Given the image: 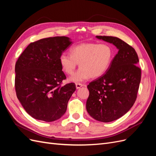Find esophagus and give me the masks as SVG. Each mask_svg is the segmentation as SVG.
Instances as JSON below:
<instances>
[{
  "mask_svg": "<svg viewBox=\"0 0 156 156\" xmlns=\"http://www.w3.org/2000/svg\"><path fill=\"white\" fill-rule=\"evenodd\" d=\"M75 86H76L77 89H79V88H80L81 87H83L84 84H81V83H76V84H75Z\"/></svg>",
  "mask_w": 156,
  "mask_h": 156,
  "instance_id": "esophagus-1",
  "label": "esophagus"
}]
</instances>
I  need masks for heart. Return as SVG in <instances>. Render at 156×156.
I'll return each instance as SVG.
<instances>
[{"instance_id": "obj_1", "label": "heart", "mask_w": 156, "mask_h": 156, "mask_svg": "<svg viewBox=\"0 0 156 156\" xmlns=\"http://www.w3.org/2000/svg\"><path fill=\"white\" fill-rule=\"evenodd\" d=\"M70 54L62 53L59 61L64 72L69 75L74 73L79 63L80 68L70 78L75 83L101 76L109 68L114 56L112 47L106 43L79 44L70 49Z\"/></svg>"}]
</instances>
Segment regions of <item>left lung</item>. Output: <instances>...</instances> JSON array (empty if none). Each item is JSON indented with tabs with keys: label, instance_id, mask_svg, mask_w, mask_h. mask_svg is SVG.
Segmentation results:
<instances>
[{
	"label": "left lung",
	"instance_id": "1",
	"mask_svg": "<svg viewBox=\"0 0 156 156\" xmlns=\"http://www.w3.org/2000/svg\"><path fill=\"white\" fill-rule=\"evenodd\" d=\"M119 49L105 74L90 83L87 110L93 119L109 122L124 115L137 96L141 69L135 50L116 37L96 36Z\"/></svg>",
	"mask_w": 156,
	"mask_h": 156
}]
</instances>
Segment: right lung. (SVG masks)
Segmentation results:
<instances>
[{
	"mask_svg": "<svg viewBox=\"0 0 156 156\" xmlns=\"http://www.w3.org/2000/svg\"><path fill=\"white\" fill-rule=\"evenodd\" d=\"M66 36L50 37L32 42L16 63V95L26 112L35 119L53 122L66 111L68 102L76 90L66 79L59 57L72 45Z\"/></svg>",
	"mask_w": 156,
	"mask_h": 156,
	"instance_id": "right-lung-1",
	"label": "right lung"
}]
</instances>
